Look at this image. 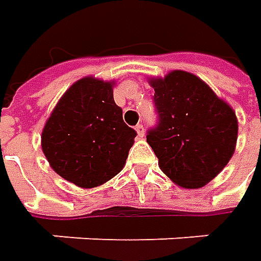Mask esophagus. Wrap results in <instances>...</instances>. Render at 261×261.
Listing matches in <instances>:
<instances>
[{"label": "esophagus", "instance_id": "esophagus-1", "mask_svg": "<svg viewBox=\"0 0 261 261\" xmlns=\"http://www.w3.org/2000/svg\"><path fill=\"white\" fill-rule=\"evenodd\" d=\"M136 132H138V136L139 138H144L145 135V129H144V125H136Z\"/></svg>", "mask_w": 261, "mask_h": 261}]
</instances>
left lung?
Listing matches in <instances>:
<instances>
[{
  "instance_id": "left-lung-1",
  "label": "left lung",
  "mask_w": 261,
  "mask_h": 261,
  "mask_svg": "<svg viewBox=\"0 0 261 261\" xmlns=\"http://www.w3.org/2000/svg\"><path fill=\"white\" fill-rule=\"evenodd\" d=\"M158 123L146 142L175 185L199 189L214 180L236 151L238 122L232 107L186 71L149 78Z\"/></svg>"
}]
</instances>
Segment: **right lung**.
<instances>
[{"label": "right lung", "instance_id": "right-lung-1", "mask_svg": "<svg viewBox=\"0 0 261 261\" xmlns=\"http://www.w3.org/2000/svg\"><path fill=\"white\" fill-rule=\"evenodd\" d=\"M113 81L86 76L55 106L42 132L50 167L74 185L91 189L125 167L136 132L126 125L113 98Z\"/></svg>", "mask_w": 261, "mask_h": 261}]
</instances>
